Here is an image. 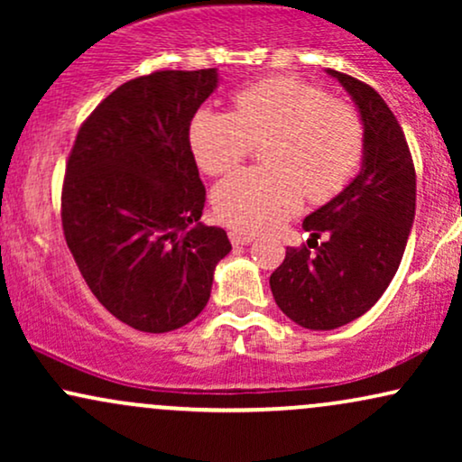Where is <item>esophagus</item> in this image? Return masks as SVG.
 I'll use <instances>...</instances> for the list:
<instances>
[{
  "label": "esophagus",
  "instance_id": "1",
  "mask_svg": "<svg viewBox=\"0 0 462 462\" xmlns=\"http://www.w3.org/2000/svg\"><path fill=\"white\" fill-rule=\"evenodd\" d=\"M230 241H232V245H249V243L254 241V236L252 235H245V232L232 230L230 232Z\"/></svg>",
  "mask_w": 462,
  "mask_h": 462
}]
</instances>
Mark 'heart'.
<instances>
[{"instance_id":"1","label":"heart","mask_w":462,"mask_h":462,"mask_svg":"<svg viewBox=\"0 0 462 462\" xmlns=\"http://www.w3.org/2000/svg\"><path fill=\"white\" fill-rule=\"evenodd\" d=\"M190 150L208 176L236 169L263 143L264 167L245 169L215 189V213L243 232L267 230L337 198L358 171L365 125L358 110L293 76L263 78L232 95V113L201 108L189 128Z\"/></svg>"}]
</instances>
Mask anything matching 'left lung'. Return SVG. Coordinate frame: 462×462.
<instances>
[{
    "instance_id": "obj_1",
    "label": "left lung",
    "mask_w": 462,
    "mask_h": 462,
    "mask_svg": "<svg viewBox=\"0 0 462 462\" xmlns=\"http://www.w3.org/2000/svg\"><path fill=\"white\" fill-rule=\"evenodd\" d=\"M365 124V162L352 184L309 215V245L286 247L269 284L275 304L309 330H334L365 315L404 256L415 219V164L384 99L369 84L332 71ZM324 236L323 244L316 238Z\"/></svg>"
}]
</instances>
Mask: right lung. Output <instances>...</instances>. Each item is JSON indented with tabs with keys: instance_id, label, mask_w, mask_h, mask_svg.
Returning a JSON list of instances; mask_svg holds the SVG:
<instances>
[{
	"instance_id": "1",
	"label": "right lung",
	"mask_w": 462,
	"mask_h": 462,
	"mask_svg": "<svg viewBox=\"0 0 462 462\" xmlns=\"http://www.w3.org/2000/svg\"><path fill=\"white\" fill-rule=\"evenodd\" d=\"M215 69L153 71L121 84L79 125L60 217L84 282L141 332L187 326L210 298L226 230L199 224L206 189L189 128Z\"/></svg>"
}]
</instances>
